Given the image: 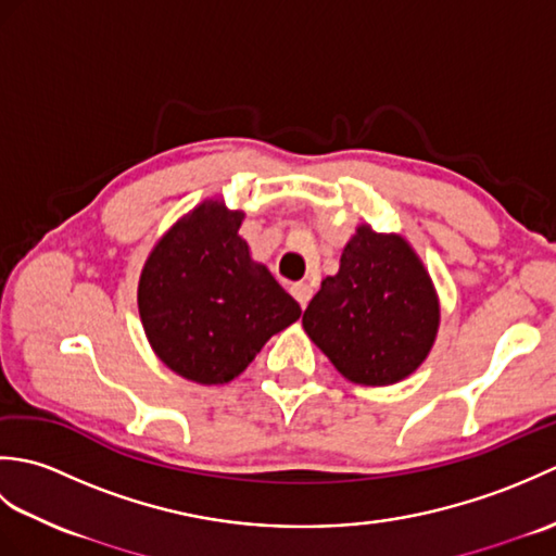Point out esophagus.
Masks as SVG:
<instances>
[{"instance_id": "obj_1", "label": "esophagus", "mask_w": 556, "mask_h": 556, "mask_svg": "<svg viewBox=\"0 0 556 556\" xmlns=\"http://www.w3.org/2000/svg\"><path fill=\"white\" fill-rule=\"evenodd\" d=\"M291 296L301 303V308H305L313 296V287L305 285V281H296V285H291Z\"/></svg>"}]
</instances>
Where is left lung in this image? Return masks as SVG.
<instances>
[{
	"label": "left lung",
	"mask_w": 556,
	"mask_h": 556,
	"mask_svg": "<svg viewBox=\"0 0 556 556\" xmlns=\"http://www.w3.org/2000/svg\"><path fill=\"white\" fill-rule=\"evenodd\" d=\"M440 305L418 255L396 233L358 227L303 327L334 368L358 384H394L428 356Z\"/></svg>",
	"instance_id": "obj_1"
}]
</instances>
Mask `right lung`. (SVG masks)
Here are the masks:
<instances>
[{
    "label": "right lung",
    "mask_w": 556,
    "mask_h": 556,
    "mask_svg": "<svg viewBox=\"0 0 556 556\" xmlns=\"http://www.w3.org/2000/svg\"><path fill=\"white\" fill-rule=\"evenodd\" d=\"M241 222L243 212L203 203L155 245L140 275L138 311L152 349L200 384L233 380L301 317V305L251 260Z\"/></svg>",
    "instance_id": "1"
}]
</instances>
